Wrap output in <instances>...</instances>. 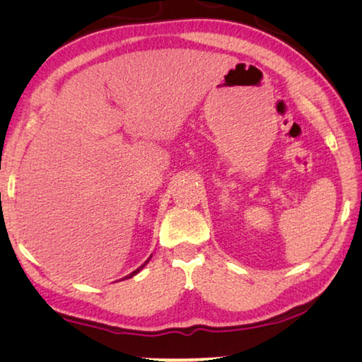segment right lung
Here are the masks:
<instances>
[{"label":"right lung","mask_w":362,"mask_h":362,"mask_svg":"<svg viewBox=\"0 0 362 362\" xmlns=\"http://www.w3.org/2000/svg\"><path fill=\"white\" fill-rule=\"evenodd\" d=\"M149 259H151V256H149ZM149 259H148V261H146V262H144V264H143V265H139V267H138V269H136V270H135V272H132V274H130V275H127V276H124V278H132V276H135V275H136V274H138V272H139V270H141V269H143V267H144V265H146V264H148V262H149Z\"/></svg>","instance_id":"right-lung-1"}]
</instances>
